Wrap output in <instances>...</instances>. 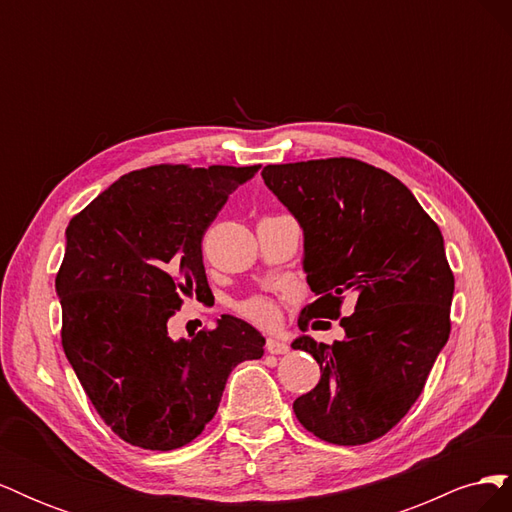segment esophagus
<instances>
[{
    "label": "esophagus",
    "mask_w": 512,
    "mask_h": 512,
    "mask_svg": "<svg viewBox=\"0 0 512 512\" xmlns=\"http://www.w3.org/2000/svg\"><path fill=\"white\" fill-rule=\"evenodd\" d=\"M267 352L271 354H286L290 350V346L284 342V339H277V337H269L267 339Z\"/></svg>",
    "instance_id": "esophagus-1"
}]
</instances>
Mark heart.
Returning a JSON list of instances; mask_svg holds the SVG:
<instances>
[{
  "instance_id": "b5f03b06",
  "label": "heart",
  "mask_w": 512,
  "mask_h": 512,
  "mask_svg": "<svg viewBox=\"0 0 512 512\" xmlns=\"http://www.w3.org/2000/svg\"><path fill=\"white\" fill-rule=\"evenodd\" d=\"M239 314L250 322L258 324V327H273L280 320V305H277L271 297H250L239 303Z\"/></svg>"
}]
</instances>
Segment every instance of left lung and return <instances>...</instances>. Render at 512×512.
Returning <instances> with one entry per match:
<instances>
[{"mask_svg": "<svg viewBox=\"0 0 512 512\" xmlns=\"http://www.w3.org/2000/svg\"><path fill=\"white\" fill-rule=\"evenodd\" d=\"M262 179L303 230V271L318 299L299 316L337 318L356 297L333 344L299 335L320 382L294 399L316 438L356 446L408 414L451 333L455 277L438 224L393 175L352 158L269 164Z\"/></svg>", "mask_w": 512, "mask_h": 512, "instance_id": "1", "label": "left lung"}]
</instances>
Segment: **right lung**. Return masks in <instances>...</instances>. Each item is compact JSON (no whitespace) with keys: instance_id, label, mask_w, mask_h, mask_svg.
Instances as JSON below:
<instances>
[{"instance_id":"1","label":"right lung","mask_w":512,"mask_h":512,"mask_svg":"<svg viewBox=\"0 0 512 512\" xmlns=\"http://www.w3.org/2000/svg\"><path fill=\"white\" fill-rule=\"evenodd\" d=\"M256 170H134L70 220L55 280L61 344L121 440L149 451L192 442L218 412L230 371L265 354V337L228 314L192 339L168 335L181 297L209 290L205 230Z\"/></svg>"}]
</instances>
